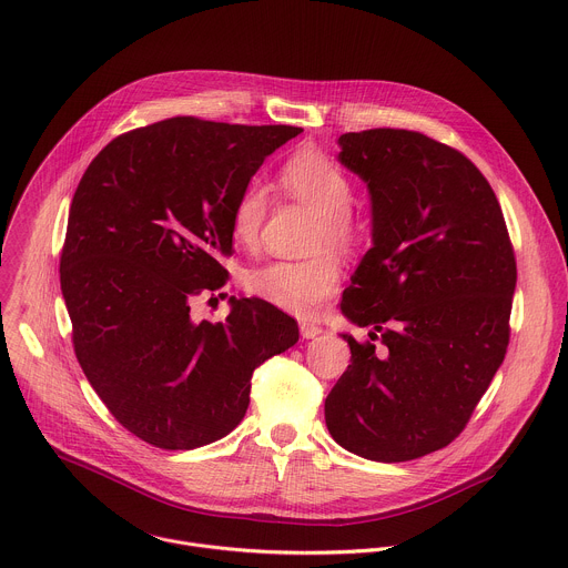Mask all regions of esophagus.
<instances>
[{"label": "esophagus", "instance_id": "34e87169", "mask_svg": "<svg viewBox=\"0 0 568 568\" xmlns=\"http://www.w3.org/2000/svg\"><path fill=\"white\" fill-rule=\"evenodd\" d=\"M298 327H301V336H303L305 341L316 338V336L323 334V327H318V325H314V323H307V321H301Z\"/></svg>", "mask_w": 568, "mask_h": 568}]
</instances>
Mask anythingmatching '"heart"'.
<instances>
[{"label":"heart","instance_id":"b5f03b06","mask_svg":"<svg viewBox=\"0 0 568 568\" xmlns=\"http://www.w3.org/2000/svg\"><path fill=\"white\" fill-rule=\"evenodd\" d=\"M283 190L318 212L314 223V245L347 252L358 241V225L349 210L352 183L343 168L316 148L294 152L281 168ZM270 199L261 183H247L232 207V234L245 245L258 243L267 219ZM341 283V265L332 252H318L305 261H272L254 270L250 290L263 301L298 314L314 316Z\"/></svg>","mask_w":568,"mask_h":568}]
</instances>
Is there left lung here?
Returning a JSON list of instances; mask_svg holds the SVG:
<instances>
[{"label":"left lung","instance_id":"1","mask_svg":"<svg viewBox=\"0 0 568 568\" xmlns=\"http://www.w3.org/2000/svg\"><path fill=\"white\" fill-rule=\"evenodd\" d=\"M338 161L372 201V247L343 292L352 365L325 400L332 438L376 463L447 447L509 345L516 256L500 203L458 150L420 132L338 136Z\"/></svg>","mask_w":568,"mask_h":568}]
</instances>
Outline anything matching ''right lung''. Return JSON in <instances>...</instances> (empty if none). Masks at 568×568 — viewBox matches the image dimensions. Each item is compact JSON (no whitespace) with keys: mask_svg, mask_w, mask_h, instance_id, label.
Returning <instances> with one entry per match:
<instances>
[{"mask_svg":"<svg viewBox=\"0 0 568 568\" xmlns=\"http://www.w3.org/2000/svg\"><path fill=\"white\" fill-rule=\"evenodd\" d=\"M294 125L174 116L112 139L83 172L61 252L77 361L110 414L159 449L227 436L258 365L298 341L263 298H230L225 323L192 321L232 256V207Z\"/></svg>","mask_w":568,"mask_h":568,"instance_id":"add662e5","label":"right lung"}]
</instances>
